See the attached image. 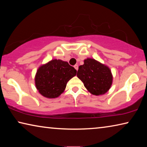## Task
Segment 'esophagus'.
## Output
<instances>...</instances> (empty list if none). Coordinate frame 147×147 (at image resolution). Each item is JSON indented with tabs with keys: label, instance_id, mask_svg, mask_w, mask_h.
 <instances>
[{
	"label": "esophagus",
	"instance_id": "34e87169",
	"mask_svg": "<svg viewBox=\"0 0 147 147\" xmlns=\"http://www.w3.org/2000/svg\"><path fill=\"white\" fill-rule=\"evenodd\" d=\"M74 67L75 68V69L76 71H78V65H74Z\"/></svg>",
	"mask_w": 147,
	"mask_h": 147
}]
</instances>
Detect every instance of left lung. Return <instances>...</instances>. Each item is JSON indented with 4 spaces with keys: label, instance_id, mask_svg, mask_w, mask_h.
Here are the masks:
<instances>
[{
    "label": "left lung",
    "instance_id": "obj_1",
    "mask_svg": "<svg viewBox=\"0 0 147 147\" xmlns=\"http://www.w3.org/2000/svg\"><path fill=\"white\" fill-rule=\"evenodd\" d=\"M77 76L94 95L106 93L112 84L113 76L109 68L92 58L85 59L84 65L79 66Z\"/></svg>",
    "mask_w": 147,
    "mask_h": 147
}]
</instances>
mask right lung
<instances>
[{
    "label": "right lung",
    "mask_w": 147,
    "mask_h": 147,
    "mask_svg": "<svg viewBox=\"0 0 147 147\" xmlns=\"http://www.w3.org/2000/svg\"><path fill=\"white\" fill-rule=\"evenodd\" d=\"M76 70L68 62L53 59L37 71L35 84L39 93L45 97L54 98L64 91L67 83L76 74Z\"/></svg>",
    "instance_id": "add662e5"
}]
</instances>
